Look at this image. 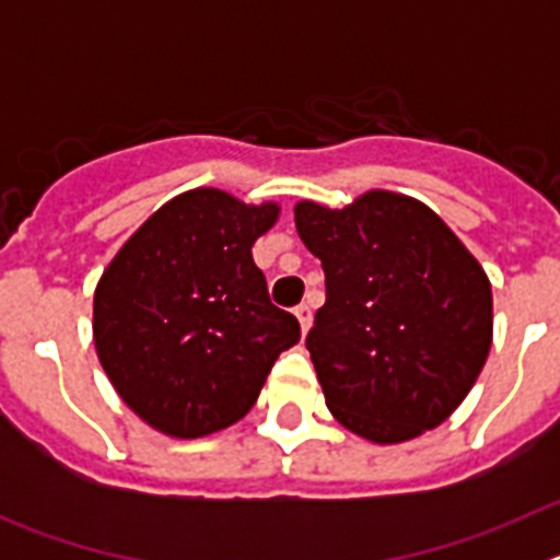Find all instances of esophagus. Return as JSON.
<instances>
[{"label": "esophagus", "instance_id": "1", "mask_svg": "<svg viewBox=\"0 0 560 560\" xmlns=\"http://www.w3.org/2000/svg\"><path fill=\"white\" fill-rule=\"evenodd\" d=\"M294 316H296V319H300V328H303V334H305V330L311 328V316H314V314H311V305L308 303H300L294 308Z\"/></svg>", "mask_w": 560, "mask_h": 560}]
</instances>
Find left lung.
Returning <instances> with one entry per match:
<instances>
[{
	"mask_svg": "<svg viewBox=\"0 0 560 560\" xmlns=\"http://www.w3.org/2000/svg\"><path fill=\"white\" fill-rule=\"evenodd\" d=\"M323 260L325 305L305 348L341 427L400 443L463 404L493 336L491 283L427 205L370 190L345 210L294 207Z\"/></svg>",
	"mask_w": 560,
	"mask_h": 560,
	"instance_id": "1",
	"label": "left lung"
}]
</instances>
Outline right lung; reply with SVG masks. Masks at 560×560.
I'll list each match as a JSON object with an SVG mask.
<instances>
[{
  "label": "right lung",
  "mask_w": 560,
  "mask_h": 560,
  "mask_svg": "<svg viewBox=\"0 0 560 560\" xmlns=\"http://www.w3.org/2000/svg\"><path fill=\"white\" fill-rule=\"evenodd\" d=\"M277 205L182 192L126 241L95 291V348L108 381L173 438L221 432L255 407L300 323L269 300L252 244Z\"/></svg>",
  "instance_id": "1"
}]
</instances>
